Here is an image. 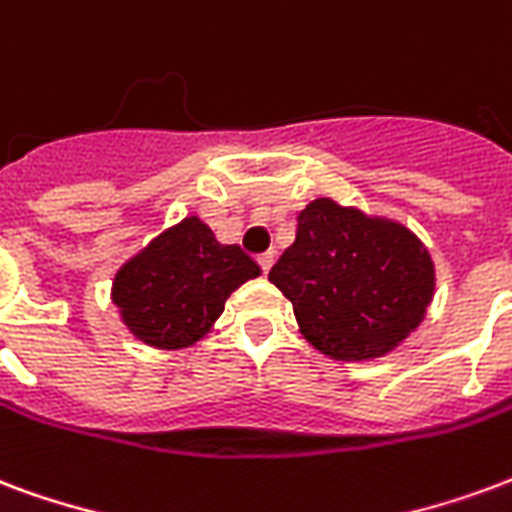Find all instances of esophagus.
Here are the masks:
<instances>
[{
	"instance_id": "obj_1",
	"label": "esophagus",
	"mask_w": 512,
	"mask_h": 512,
	"mask_svg": "<svg viewBox=\"0 0 512 512\" xmlns=\"http://www.w3.org/2000/svg\"><path fill=\"white\" fill-rule=\"evenodd\" d=\"M272 261H275V251L261 253V256H259V267H261V272H270Z\"/></svg>"
}]
</instances>
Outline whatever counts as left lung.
I'll list each match as a JSON object with an SVG mask.
<instances>
[{
    "instance_id": "obj_1",
    "label": "left lung",
    "mask_w": 512,
    "mask_h": 512,
    "mask_svg": "<svg viewBox=\"0 0 512 512\" xmlns=\"http://www.w3.org/2000/svg\"><path fill=\"white\" fill-rule=\"evenodd\" d=\"M300 333L319 352L360 363L393 352L434 297V261L412 231L333 199L297 215V237L270 270Z\"/></svg>"
}]
</instances>
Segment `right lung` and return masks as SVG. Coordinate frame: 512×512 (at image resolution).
I'll return each mask as SVG.
<instances>
[{
    "label": "right lung",
    "mask_w": 512,
    "mask_h": 512,
    "mask_svg": "<svg viewBox=\"0 0 512 512\" xmlns=\"http://www.w3.org/2000/svg\"><path fill=\"white\" fill-rule=\"evenodd\" d=\"M259 272L240 245H220L210 226L190 215L119 267L111 300L138 341L185 349L210 333L229 294Z\"/></svg>",
    "instance_id": "1"
}]
</instances>
